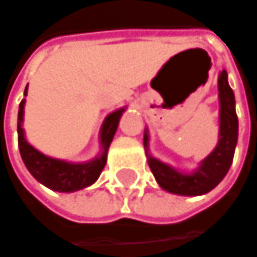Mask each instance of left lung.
I'll use <instances>...</instances> for the list:
<instances>
[{
	"instance_id": "left-lung-1",
	"label": "left lung",
	"mask_w": 257,
	"mask_h": 257,
	"mask_svg": "<svg viewBox=\"0 0 257 257\" xmlns=\"http://www.w3.org/2000/svg\"><path fill=\"white\" fill-rule=\"evenodd\" d=\"M219 88V141L216 148L202 162L199 168L192 173H183L175 168L161 162L149 154L148 129L144 135V146L146 149L148 165L155 176L159 186L166 192L182 196H199L208 193L222 182L233 161L234 148L237 144V115L234 109V93L227 82L225 69L217 78Z\"/></svg>"
}]
</instances>
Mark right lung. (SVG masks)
Here are the masks:
<instances>
[{
	"instance_id": "right-lung-1",
	"label": "right lung",
	"mask_w": 257,
	"mask_h": 257,
	"mask_svg": "<svg viewBox=\"0 0 257 257\" xmlns=\"http://www.w3.org/2000/svg\"><path fill=\"white\" fill-rule=\"evenodd\" d=\"M27 89H28V85L24 91V95H27ZM24 106H25V99L21 101L20 109H18V123H17L18 146H20V154H21L24 164L32 176L42 185H45L47 188L57 190V192H75V190L84 189L86 186H91L93 182L99 178L102 169L106 165L108 148L111 145L125 108L112 112L103 120L101 132H99L101 154L96 158H93L92 161L82 162V164H72L62 159H55V158L44 155L42 152L37 151L34 146L27 142L23 129Z\"/></svg>"
}]
</instances>
